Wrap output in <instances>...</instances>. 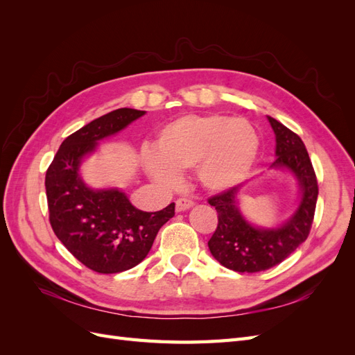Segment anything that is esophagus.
I'll return each mask as SVG.
<instances>
[{
  "label": "esophagus",
  "mask_w": 355,
  "mask_h": 355,
  "mask_svg": "<svg viewBox=\"0 0 355 355\" xmlns=\"http://www.w3.org/2000/svg\"><path fill=\"white\" fill-rule=\"evenodd\" d=\"M192 206H194V201L189 200V198H178L176 200V211H184V210H188L191 209Z\"/></svg>",
  "instance_id": "esophagus-1"
}]
</instances>
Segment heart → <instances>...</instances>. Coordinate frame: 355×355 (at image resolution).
I'll return each instance as SVG.
<instances>
[{"label": "heart", "mask_w": 355, "mask_h": 355, "mask_svg": "<svg viewBox=\"0 0 355 355\" xmlns=\"http://www.w3.org/2000/svg\"><path fill=\"white\" fill-rule=\"evenodd\" d=\"M257 151L259 139L244 118L189 114L159 128L154 151H144V164L163 185H173L178 171L192 168L200 187L220 192L249 175Z\"/></svg>", "instance_id": "obj_1"}]
</instances>
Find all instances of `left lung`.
<instances>
[{
    "label": "left lung",
    "instance_id": "1",
    "mask_svg": "<svg viewBox=\"0 0 355 355\" xmlns=\"http://www.w3.org/2000/svg\"><path fill=\"white\" fill-rule=\"evenodd\" d=\"M275 133V155L271 167H287L297 178L302 198L295 214L275 230L254 228L237 207L239 187L230 188L207 201L218 211V227L209 249L220 265L237 272H259L282 263L309 235L318 197L317 176L306 148L295 132L268 116Z\"/></svg>",
    "mask_w": 355,
    "mask_h": 355
}]
</instances>
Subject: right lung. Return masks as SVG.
Masks as SVG:
<instances>
[{"instance_id": "1", "label": "right lung", "mask_w": 355, "mask_h": 355, "mask_svg": "<svg viewBox=\"0 0 355 355\" xmlns=\"http://www.w3.org/2000/svg\"><path fill=\"white\" fill-rule=\"evenodd\" d=\"M145 111L120 108L96 118L62 142L46 173L49 219L62 244L92 271L115 274L141 263L157 232L175 216V202L159 211L132 206L118 189L94 191L78 175L83 157Z\"/></svg>"}]
</instances>
